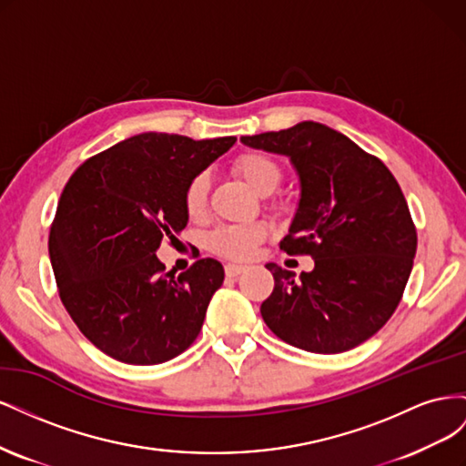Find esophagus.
Returning <instances> with one entry per match:
<instances>
[{"label": "esophagus", "mask_w": 466, "mask_h": 466, "mask_svg": "<svg viewBox=\"0 0 466 466\" xmlns=\"http://www.w3.org/2000/svg\"><path fill=\"white\" fill-rule=\"evenodd\" d=\"M245 270H247V266H243V264H233V262L225 264V274H228L229 278H235L238 274H243Z\"/></svg>", "instance_id": "34e87169"}]
</instances>
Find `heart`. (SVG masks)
Returning a JSON list of instances; mask_svg holds the SVG:
<instances>
[{
	"instance_id": "b5f03b06",
	"label": "heart",
	"mask_w": 466,
	"mask_h": 466,
	"mask_svg": "<svg viewBox=\"0 0 466 466\" xmlns=\"http://www.w3.org/2000/svg\"><path fill=\"white\" fill-rule=\"evenodd\" d=\"M233 173L241 177L250 190L257 194H270L278 188L281 180L279 163L262 151H247L235 157ZM185 209L188 218L198 219L204 216L208 204V177L204 173L194 175L185 188ZM268 229L262 223L247 225H221L208 235V248L225 258H248L257 247L264 241Z\"/></svg>"
}]
</instances>
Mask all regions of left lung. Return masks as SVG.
I'll list each match as a JSON object with an SVG mask.
<instances>
[{"instance_id": "8db88e82", "label": "left lung", "mask_w": 466, "mask_h": 466, "mask_svg": "<svg viewBox=\"0 0 466 466\" xmlns=\"http://www.w3.org/2000/svg\"><path fill=\"white\" fill-rule=\"evenodd\" d=\"M245 146L288 155L301 200L279 248L315 260L295 274L274 262V291L260 313L281 340L313 354H340L371 338L399 307L418 235L387 165L319 122L243 136Z\"/></svg>"}]
</instances>
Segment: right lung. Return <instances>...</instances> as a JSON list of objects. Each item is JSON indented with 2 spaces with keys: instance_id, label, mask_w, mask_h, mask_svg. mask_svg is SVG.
Listing matches in <instances>:
<instances>
[{
  "instance_id": "1",
  "label": "right lung",
  "mask_w": 466,
  "mask_h": 466,
  "mask_svg": "<svg viewBox=\"0 0 466 466\" xmlns=\"http://www.w3.org/2000/svg\"><path fill=\"white\" fill-rule=\"evenodd\" d=\"M235 142L147 132L69 177L50 228V262L66 311L106 356L157 365L200 334L223 266L200 258L175 278L155 250L187 228L188 180Z\"/></svg>"
}]
</instances>
